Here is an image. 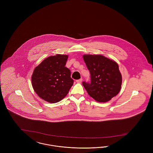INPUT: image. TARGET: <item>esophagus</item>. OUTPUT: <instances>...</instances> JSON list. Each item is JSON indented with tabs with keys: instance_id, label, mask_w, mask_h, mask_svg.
<instances>
[{
	"instance_id": "esophagus-1",
	"label": "esophagus",
	"mask_w": 153,
	"mask_h": 153,
	"mask_svg": "<svg viewBox=\"0 0 153 153\" xmlns=\"http://www.w3.org/2000/svg\"><path fill=\"white\" fill-rule=\"evenodd\" d=\"M82 79L81 78V79H79V80H76V82H77V83H81V82H82Z\"/></svg>"
}]
</instances>
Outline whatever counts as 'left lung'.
Listing matches in <instances>:
<instances>
[{
  "mask_svg": "<svg viewBox=\"0 0 153 153\" xmlns=\"http://www.w3.org/2000/svg\"><path fill=\"white\" fill-rule=\"evenodd\" d=\"M91 82H82L88 95L98 102H108L119 94L122 78L117 62L102 55L83 56Z\"/></svg>",
  "mask_w": 153,
  "mask_h": 153,
  "instance_id": "8db88e82",
  "label": "left lung"
}]
</instances>
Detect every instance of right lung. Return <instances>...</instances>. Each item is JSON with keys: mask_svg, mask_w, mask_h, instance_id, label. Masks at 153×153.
Listing matches in <instances>:
<instances>
[{"mask_svg": "<svg viewBox=\"0 0 153 153\" xmlns=\"http://www.w3.org/2000/svg\"><path fill=\"white\" fill-rule=\"evenodd\" d=\"M68 56L57 54L45 58L35 68L31 76L34 91L51 103L62 100L73 85L71 71L65 67Z\"/></svg>", "mask_w": 153, "mask_h": 153, "instance_id": "add662e5", "label": "right lung"}]
</instances>
